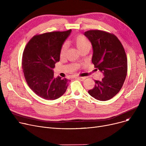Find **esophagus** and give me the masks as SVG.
I'll list each match as a JSON object with an SVG mask.
<instances>
[{"mask_svg":"<svg viewBox=\"0 0 146 146\" xmlns=\"http://www.w3.org/2000/svg\"><path fill=\"white\" fill-rule=\"evenodd\" d=\"M76 79H77L80 81H83L85 79V78H83V77H76Z\"/></svg>","mask_w":146,"mask_h":146,"instance_id":"34e87169","label":"esophagus"}]
</instances>
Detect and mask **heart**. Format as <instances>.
Returning <instances> with one entry per match:
<instances>
[{"label": "heart", "instance_id": "heart-1", "mask_svg": "<svg viewBox=\"0 0 146 146\" xmlns=\"http://www.w3.org/2000/svg\"><path fill=\"white\" fill-rule=\"evenodd\" d=\"M74 42L77 46L79 50V51L81 52L84 50L89 49L90 50L91 48V44L90 42L89 41V40L86 37L83 36L82 35H79L76 36L74 38ZM68 49V44L67 43H64L60 49V56L61 57H64Z\"/></svg>", "mask_w": 146, "mask_h": 146}]
</instances>
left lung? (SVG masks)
Segmentation results:
<instances>
[{
  "mask_svg": "<svg viewBox=\"0 0 146 146\" xmlns=\"http://www.w3.org/2000/svg\"><path fill=\"white\" fill-rule=\"evenodd\" d=\"M92 45V62L102 72V80H95L89 94L99 101H108L115 96L124 83L127 73V58L122 44L113 34L100 30L84 34Z\"/></svg>",
  "mask_w": 146,
  "mask_h": 146,
  "instance_id": "1",
  "label": "left lung"
}]
</instances>
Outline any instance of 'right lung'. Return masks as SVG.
<instances>
[{"label":"right lung","instance_id":"1","mask_svg":"<svg viewBox=\"0 0 146 146\" xmlns=\"http://www.w3.org/2000/svg\"><path fill=\"white\" fill-rule=\"evenodd\" d=\"M72 30L51 32L33 36L27 44L22 65L28 85L46 100H55L66 91L68 80L54 78L52 69L60 61V49Z\"/></svg>","mask_w":146,"mask_h":146}]
</instances>
